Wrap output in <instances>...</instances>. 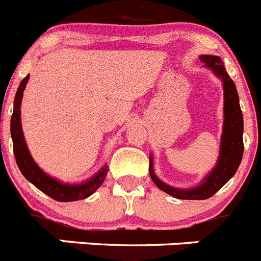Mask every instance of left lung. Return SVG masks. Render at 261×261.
<instances>
[{"mask_svg": "<svg viewBox=\"0 0 261 261\" xmlns=\"http://www.w3.org/2000/svg\"><path fill=\"white\" fill-rule=\"evenodd\" d=\"M200 60L204 62L205 68L211 69L223 84V128L220 156L217 159L216 167L206 175L200 186L183 190L159 180L154 174L153 158H150L149 166L151 180L159 190L180 200H205L212 197L234 176L243 156V115L234 81L227 74L221 57L202 55Z\"/></svg>", "mask_w": 261, "mask_h": 261, "instance_id": "8db88e82", "label": "left lung"}]
</instances>
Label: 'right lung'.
<instances>
[{"mask_svg":"<svg viewBox=\"0 0 261 261\" xmlns=\"http://www.w3.org/2000/svg\"><path fill=\"white\" fill-rule=\"evenodd\" d=\"M30 75H26L20 82L19 87L17 90L15 98H14V111L11 116L10 132L13 138V149L14 156L17 161V165L19 167L23 176L26 177L30 183L40 190L41 192L52 197L57 201H77V200H84L89 196L93 195L99 187L105 181L106 175L108 172V166H103L100 171L96 172L91 179H89L85 183L81 184H66L59 181L55 177L45 174L36 162L32 159L31 154L29 151L24 136H23L22 124H20V103H22L23 91L26 89V85L29 82Z\"/></svg>","mask_w":261,"mask_h":261,"instance_id":"obj_1","label":"right lung"}]
</instances>
